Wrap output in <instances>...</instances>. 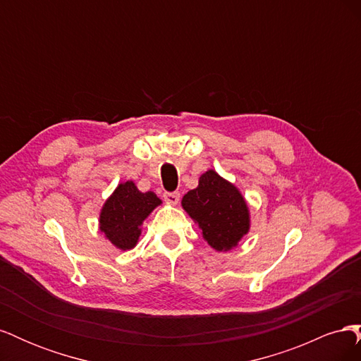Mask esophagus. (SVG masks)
I'll use <instances>...</instances> for the list:
<instances>
[{
	"label": "esophagus",
	"instance_id": "34e87169",
	"mask_svg": "<svg viewBox=\"0 0 361 361\" xmlns=\"http://www.w3.org/2000/svg\"><path fill=\"white\" fill-rule=\"evenodd\" d=\"M164 200L170 204H178L180 200L179 192H164Z\"/></svg>",
	"mask_w": 361,
	"mask_h": 361
}]
</instances>
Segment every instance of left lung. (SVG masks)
<instances>
[{
	"mask_svg": "<svg viewBox=\"0 0 361 361\" xmlns=\"http://www.w3.org/2000/svg\"><path fill=\"white\" fill-rule=\"evenodd\" d=\"M182 207L199 224L204 241L216 251L235 248L250 231V209L244 195L215 170L202 174L199 187L183 195Z\"/></svg>",
	"mask_w": 361,
	"mask_h": 361,
	"instance_id": "left-lung-1",
	"label": "left lung"
}]
</instances>
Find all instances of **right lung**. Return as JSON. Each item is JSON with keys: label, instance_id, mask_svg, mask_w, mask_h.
Wrapping results in <instances>:
<instances>
[{"label": "right lung", "instance_id": "1", "mask_svg": "<svg viewBox=\"0 0 361 361\" xmlns=\"http://www.w3.org/2000/svg\"><path fill=\"white\" fill-rule=\"evenodd\" d=\"M162 202L155 192H141L133 180L117 185L99 214V231L116 248L133 250L141 235V226Z\"/></svg>", "mask_w": 361, "mask_h": 361}]
</instances>
